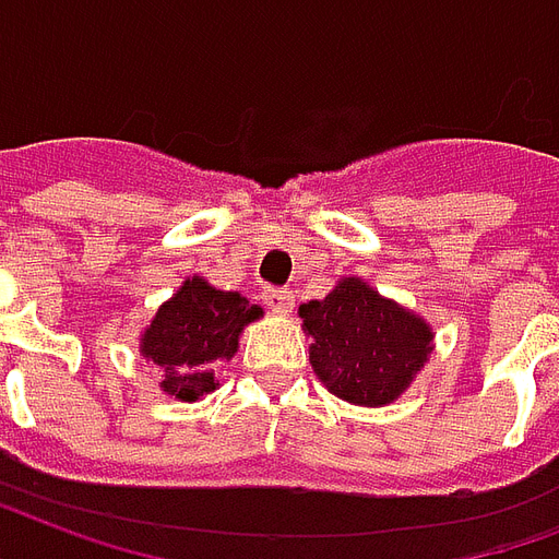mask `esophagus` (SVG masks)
Masks as SVG:
<instances>
[{
    "instance_id": "34e87169",
    "label": "esophagus",
    "mask_w": 559,
    "mask_h": 559,
    "mask_svg": "<svg viewBox=\"0 0 559 559\" xmlns=\"http://www.w3.org/2000/svg\"><path fill=\"white\" fill-rule=\"evenodd\" d=\"M262 300L267 302V309L280 311V314H288L294 306V297L288 288H267V292L262 294Z\"/></svg>"
}]
</instances>
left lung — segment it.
I'll return each instance as SVG.
<instances>
[{
    "label": "left lung",
    "instance_id": "left-lung-1",
    "mask_svg": "<svg viewBox=\"0 0 559 559\" xmlns=\"http://www.w3.org/2000/svg\"><path fill=\"white\" fill-rule=\"evenodd\" d=\"M297 314L314 376L338 400L365 408L400 400L435 349L431 323L361 276H341L323 300L302 302Z\"/></svg>",
    "mask_w": 559,
    "mask_h": 559
}]
</instances>
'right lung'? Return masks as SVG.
Wrapping results in <instances>:
<instances>
[{
    "instance_id": "right-lung-1",
    "label": "right lung",
    "mask_w": 559,
    "mask_h": 559,
    "mask_svg": "<svg viewBox=\"0 0 559 559\" xmlns=\"http://www.w3.org/2000/svg\"><path fill=\"white\" fill-rule=\"evenodd\" d=\"M265 311L239 292H221L203 276H186L140 335V356L163 370L159 391L198 402L218 388L215 367L239 353L248 323Z\"/></svg>"
}]
</instances>
